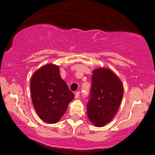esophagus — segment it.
Listing matches in <instances>:
<instances>
[{
  "mask_svg": "<svg viewBox=\"0 0 155 155\" xmlns=\"http://www.w3.org/2000/svg\"><path fill=\"white\" fill-rule=\"evenodd\" d=\"M79 91H77V92H76V94H75V98H76V99H78V98L79 97Z\"/></svg>",
  "mask_w": 155,
  "mask_h": 155,
  "instance_id": "obj_1",
  "label": "esophagus"
}]
</instances>
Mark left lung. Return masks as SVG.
Returning a JSON list of instances; mask_svg holds the SVG:
<instances>
[{
    "mask_svg": "<svg viewBox=\"0 0 155 155\" xmlns=\"http://www.w3.org/2000/svg\"><path fill=\"white\" fill-rule=\"evenodd\" d=\"M87 115L96 127H104L112 120L119 108L124 87L119 78L109 68L93 71Z\"/></svg>",
    "mask_w": 155,
    "mask_h": 155,
    "instance_id": "8db88e82",
    "label": "left lung"
}]
</instances>
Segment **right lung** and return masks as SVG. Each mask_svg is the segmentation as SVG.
I'll return each mask as SVG.
<instances>
[{
	"instance_id": "right-lung-1",
	"label": "right lung",
	"mask_w": 155,
	"mask_h": 155,
	"mask_svg": "<svg viewBox=\"0 0 155 155\" xmlns=\"http://www.w3.org/2000/svg\"><path fill=\"white\" fill-rule=\"evenodd\" d=\"M33 105L40 119L55 124L74 98L73 92L61 79L59 67L48 64L33 74L30 83Z\"/></svg>"
}]
</instances>
